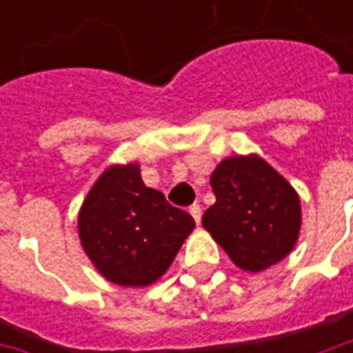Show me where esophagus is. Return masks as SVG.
Wrapping results in <instances>:
<instances>
[{
	"label": "esophagus",
	"mask_w": 353,
	"mask_h": 353,
	"mask_svg": "<svg viewBox=\"0 0 353 353\" xmlns=\"http://www.w3.org/2000/svg\"><path fill=\"white\" fill-rule=\"evenodd\" d=\"M189 212H191V215L194 217V221L200 223V215H202V208H200V204H196V202H194V204L189 208Z\"/></svg>",
	"instance_id": "1"
}]
</instances>
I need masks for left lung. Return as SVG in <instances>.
<instances>
[{"instance_id":"1","label":"left lung","mask_w":353,"mask_h":353,"mask_svg":"<svg viewBox=\"0 0 353 353\" xmlns=\"http://www.w3.org/2000/svg\"><path fill=\"white\" fill-rule=\"evenodd\" d=\"M215 204L202 215L204 229L234 265L265 270L288 255L301 229L295 189L259 157H232L210 177Z\"/></svg>"}]
</instances>
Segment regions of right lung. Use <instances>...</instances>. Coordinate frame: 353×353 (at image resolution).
<instances>
[{"label": "right lung", "mask_w": 353, "mask_h": 353, "mask_svg": "<svg viewBox=\"0 0 353 353\" xmlns=\"http://www.w3.org/2000/svg\"><path fill=\"white\" fill-rule=\"evenodd\" d=\"M194 219L145 187L138 164L111 166L79 212V236L98 272L119 285L143 288L168 270Z\"/></svg>", "instance_id": "obj_1"}]
</instances>
